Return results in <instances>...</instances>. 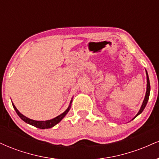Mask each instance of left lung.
Masks as SVG:
<instances>
[{"label":"left lung","instance_id":"left-lung-1","mask_svg":"<svg viewBox=\"0 0 159 159\" xmlns=\"http://www.w3.org/2000/svg\"><path fill=\"white\" fill-rule=\"evenodd\" d=\"M146 74H147V91H146L145 97H144L143 102V103H142V105H141V107H140L139 111H138V114H136V116H134V118H135L136 116H138V115L140 114L142 112H143V111L144 110V108H145L146 105H147V102H148V99H149V93H150V84H149V76H148V73H147V70H146ZM134 118H133V119H134Z\"/></svg>","mask_w":159,"mask_h":159}]
</instances>
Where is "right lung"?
Segmentation results:
<instances>
[{"label":"right lung","mask_w":159,"mask_h":159,"mask_svg":"<svg viewBox=\"0 0 159 159\" xmlns=\"http://www.w3.org/2000/svg\"><path fill=\"white\" fill-rule=\"evenodd\" d=\"M72 100L70 101V103H69L68 108H67L66 110L63 113V114H60L59 116H56V117L53 118V119H52V120H45V121H38V120H34L30 119V118L27 117V116H24V115L22 114H21V113H20L19 111V110L16 108L15 105H14V104L12 102V106H13V107H14V109H15L16 112L17 113V114L19 115V117L21 118V119L23 121H25L26 123L30 124V125H34V126H35L36 128H39V129H50V128L54 127V125H57V123H59L60 122H61V120H63V118L67 114V113L69 112V110H70L71 104H72Z\"/></svg>","instance_id":"right-lung-1"}]
</instances>
